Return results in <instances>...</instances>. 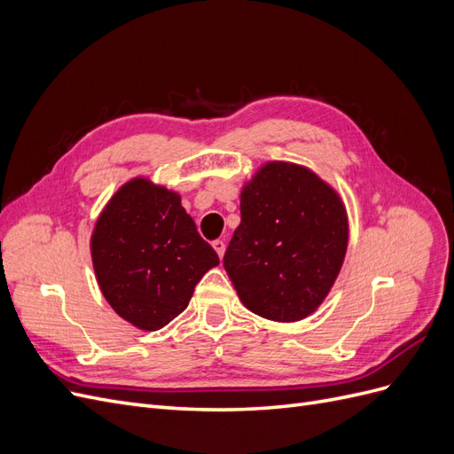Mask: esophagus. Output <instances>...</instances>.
<instances>
[{
	"mask_svg": "<svg viewBox=\"0 0 454 454\" xmlns=\"http://www.w3.org/2000/svg\"><path fill=\"white\" fill-rule=\"evenodd\" d=\"M212 246H214V250L217 252L219 259H222V257H223V254H225V242H223L222 239H217V240H214V242H212Z\"/></svg>",
	"mask_w": 454,
	"mask_h": 454,
	"instance_id": "obj_1",
	"label": "esophagus"
}]
</instances>
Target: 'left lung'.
Returning <instances> with one entry per match:
<instances>
[{
	"mask_svg": "<svg viewBox=\"0 0 454 454\" xmlns=\"http://www.w3.org/2000/svg\"><path fill=\"white\" fill-rule=\"evenodd\" d=\"M347 244V212L335 191L297 164L267 162L242 189L240 225L223 267L252 312L297 322L332 290Z\"/></svg>",
	"mask_w": 454,
	"mask_h": 454,
	"instance_id": "1",
	"label": "left lung"
}]
</instances>
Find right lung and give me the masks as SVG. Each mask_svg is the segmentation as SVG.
I'll return each instance as SVG.
<instances>
[{
	"instance_id": "obj_1",
	"label": "right lung",
	"mask_w": 454,
	"mask_h": 454,
	"mask_svg": "<svg viewBox=\"0 0 454 454\" xmlns=\"http://www.w3.org/2000/svg\"><path fill=\"white\" fill-rule=\"evenodd\" d=\"M90 254L107 303L145 332L182 314L199 280L219 263L180 195L144 177L122 185L107 202Z\"/></svg>"
}]
</instances>
